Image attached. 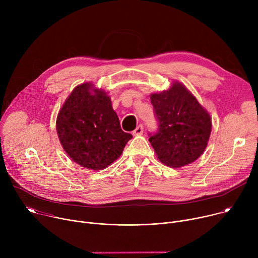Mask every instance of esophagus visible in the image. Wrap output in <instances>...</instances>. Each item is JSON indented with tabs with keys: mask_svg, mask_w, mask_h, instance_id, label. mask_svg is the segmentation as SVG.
Masks as SVG:
<instances>
[{
	"mask_svg": "<svg viewBox=\"0 0 258 258\" xmlns=\"http://www.w3.org/2000/svg\"><path fill=\"white\" fill-rule=\"evenodd\" d=\"M143 132H144V127H143L142 124H140V125H138V126L135 128V131L133 132V135H135V136H141V135H143Z\"/></svg>",
	"mask_w": 258,
	"mask_h": 258,
	"instance_id": "esophagus-1",
	"label": "esophagus"
}]
</instances>
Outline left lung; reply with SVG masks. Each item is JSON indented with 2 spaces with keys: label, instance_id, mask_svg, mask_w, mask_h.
Here are the masks:
<instances>
[{
  "label": "left lung",
  "instance_id": "1",
  "mask_svg": "<svg viewBox=\"0 0 258 258\" xmlns=\"http://www.w3.org/2000/svg\"><path fill=\"white\" fill-rule=\"evenodd\" d=\"M150 99L158 128L149 133V142L158 159L170 167H180L198 159L211 132L206 110L180 84L152 94Z\"/></svg>",
  "mask_w": 258,
  "mask_h": 258
}]
</instances>
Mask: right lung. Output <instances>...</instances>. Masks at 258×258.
Returning <instances> with one entry per match:
<instances>
[{
    "label": "right lung",
    "instance_id": "1",
    "mask_svg": "<svg viewBox=\"0 0 258 258\" xmlns=\"http://www.w3.org/2000/svg\"><path fill=\"white\" fill-rule=\"evenodd\" d=\"M83 84L72 91L57 117L66 153L82 166L100 170L116 160L133 138L120 127L111 101L102 90Z\"/></svg>",
    "mask_w": 258,
    "mask_h": 258
}]
</instances>
